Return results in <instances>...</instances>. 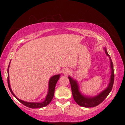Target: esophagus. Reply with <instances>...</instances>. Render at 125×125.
Listing matches in <instances>:
<instances>
[{
	"label": "esophagus",
	"mask_w": 125,
	"mask_h": 125,
	"mask_svg": "<svg viewBox=\"0 0 125 125\" xmlns=\"http://www.w3.org/2000/svg\"><path fill=\"white\" fill-rule=\"evenodd\" d=\"M69 73H70V71L68 70V69H64V70H63V73L64 74H69Z\"/></svg>",
	"instance_id": "34e87169"
}]
</instances>
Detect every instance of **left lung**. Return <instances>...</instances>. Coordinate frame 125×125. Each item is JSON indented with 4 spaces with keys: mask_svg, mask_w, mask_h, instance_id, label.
<instances>
[{
    "mask_svg": "<svg viewBox=\"0 0 125 125\" xmlns=\"http://www.w3.org/2000/svg\"><path fill=\"white\" fill-rule=\"evenodd\" d=\"M105 53L109 57L110 60V67H111V76L110 83L107 87L104 90L101 92L98 95L95 96L94 97H89L84 96L81 94L79 90V85L77 83V80H74L71 77H68V78L70 81L72 92L73 98L76 103L78 105L84 107H92L96 106L97 105L100 104L103 101L105 100L109 93L112 90L114 82V66L113 63L112 62L111 57H110L109 54L107 52L106 48H104Z\"/></svg>",
    "mask_w": 125,
    "mask_h": 125,
    "instance_id": "8db88e82",
    "label": "left lung"
}]
</instances>
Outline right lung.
<instances>
[{"label":"right lung","mask_w":125,"mask_h":125,"mask_svg":"<svg viewBox=\"0 0 125 125\" xmlns=\"http://www.w3.org/2000/svg\"><path fill=\"white\" fill-rule=\"evenodd\" d=\"M10 63L8 68V87L9 88L10 92H11V93L12 95H13V96L15 97V98L19 101H20L21 103L23 105H24L27 107H30V108H32V109L41 108V107H45L46 106H47L49 104L51 101H52L53 98L55 86H56L57 82L59 78L60 77V74L53 75V77H52L50 78V79L49 80V83H48V94L47 95H46L45 100L40 103L27 102V101L20 100L19 99L17 98V97L15 96V95L14 94V93L12 92L11 87H10V82H9V68L10 66Z\"/></svg>","instance_id":"right-lung-1"}]
</instances>
